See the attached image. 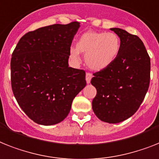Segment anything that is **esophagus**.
<instances>
[{
  "label": "esophagus",
  "mask_w": 159,
  "mask_h": 159,
  "mask_svg": "<svg viewBox=\"0 0 159 159\" xmlns=\"http://www.w3.org/2000/svg\"><path fill=\"white\" fill-rule=\"evenodd\" d=\"M92 77H93V75L91 74V73H86V82H87V84H90V82H91V79Z\"/></svg>",
  "instance_id": "1"
}]
</instances>
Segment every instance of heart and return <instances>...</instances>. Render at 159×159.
Instances as JSON below:
<instances>
[{
	"label": "heart",
	"mask_w": 159,
	"mask_h": 159,
	"mask_svg": "<svg viewBox=\"0 0 159 159\" xmlns=\"http://www.w3.org/2000/svg\"><path fill=\"white\" fill-rule=\"evenodd\" d=\"M120 48V39L115 33L89 31L79 39L76 48H70V55L75 61H79L80 53H85L86 65L91 70L101 71L115 62Z\"/></svg>",
	"instance_id": "1"
}]
</instances>
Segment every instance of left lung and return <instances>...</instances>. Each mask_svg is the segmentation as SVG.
Returning <instances> with one entry per match:
<instances>
[{"mask_svg": "<svg viewBox=\"0 0 159 159\" xmlns=\"http://www.w3.org/2000/svg\"><path fill=\"white\" fill-rule=\"evenodd\" d=\"M120 39L121 48L115 62L94 73L92 85L97 95L92 105L98 119L118 124L134 115L149 89L150 58L137 35L125 30L111 28Z\"/></svg>", "mask_w": 159, "mask_h": 159, "instance_id": "1", "label": "left lung"}]
</instances>
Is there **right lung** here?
Listing matches in <instances>:
<instances>
[{"mask_svg": "<svg viewBox=\"0 0 159 159\" xmlns=\"http://www.w3.org/2000/svg\"><path fill=\"white\" fill-rule=\"evenodd\" d=\"M80 27L72 22L29 31L13 52L12 90L21 109L36 124L50 126L64 120L74 98L86 86L84 70L68 64Z\"/></svg>", "mask_w": 159, "mask_h": 159, "instance_id": "obj_1", "label": "right lung"}]
</instances>
